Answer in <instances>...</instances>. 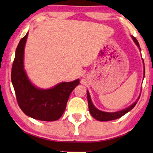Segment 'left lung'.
<instances>
[{"label": "left lung", "mask_w": 153, "mask_h": 153, "mask_svg": "<svg viewBox=\"0 0 153 153\" xmlns=\"http://www.w3.org/2000/svg\"><path fill=\"white\" fill-rule=\"evenodd\" d=\"M131 38H132L133 41L136 44L137 46L138 47L139 50L141 51V49L140 47V45H139V42H137V40L136 39V38L134 37L133 36H131ZM143 65H144V61L143 59ZM145 65H144V76H143V79L145 78ZM140 96L138 97V99L135 101V102H134L132 104L130 105L129 107L127 108H124V109L119 111H116V112H106V111H101L98 108H96L95 106L93 103L92 101H91L90 94H89V92L87 91V97H88V108L89 111H90V113L91 116L94 117V119H96V120L100 121V122H107V121H111V120H114V119H119L120 117H122V116H124V114L129 112V111H131L133 108L135 106L137 102L140 99Z\"/></svg>", "instance_id": "left-lung-1"}]
</instances>
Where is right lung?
Returning a JSON list of instances; mask_svg holds the SVG:
<instances>
[{
    "instance_id": "add662e5",
    "label": "right lung",
    "mask_w": 153,
    "mask_h": 153,
    "mask_svg": "<svg viewBox=\"0 0 153 153\" xmlns=\"http://www.w3.org/2000/svg\"><path fill=\"white\" fill-rule=\"evenodd\" d=\"M28 32L16 50L11 81L17 102L26 115L37 120L52 122L62 117L71 92L80 83L79 79L62 82L48 89L36 87L27 76L24 65V48Z\"/></svg>"
}]
</instances>
